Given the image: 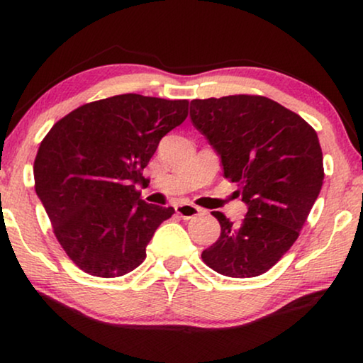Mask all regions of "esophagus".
I'll return each instance as SVG.
<instances>
[{"label":"esophagus","instance_id":"obj_1","mask_svg":"<svg viewBox=\"0 0 363 363\" xmlns=\"http://www.w3.org/2000/svg\"><path fill=\"white\" fill-rule=\"evenodd\" d=\"M175 210L178 215H180L183 220H191L198 215H201V208H198L195 205H190V203H183V205H177Z\"/></svg>","mask_w":363,"mask_h":363}]
</instances>
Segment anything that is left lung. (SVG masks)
I'll return each instance as SVG.
<instances>
[{"instance_id": "8db88e82", "label": "left lung", "mask_w": 363, "mask_h": 363, "mask_svg": "<svg viewBox=\"0 0 363 363\" xmlns=\"http://www.w3.org/2000/svg\"><path fill=\"white\" fill-rule=\"evenodd\" d=\"M190 118L247 206L241 223L213 211L221 235L201 252L203 261L228 277L259 276L291 250L319 196L324 165L317 133L261 96L195 99Z\"/></svg>"}]
</instances>
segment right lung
<instances>
[{"mask_svg":"<svg viewBox=\"0 0 363 363\" xmlns=\"http://www.w3.org/2000/svg\"><path fill=\"white\" fill-rule=\"evenodd\" d=\"M188 116V101L122 94L67 113L39 145L36 193L54 235L79 269L118 277L140 266L153 233L175 210L135 190L162 137Z\"/></svg>","mask_w":363,"mask_h":363,"instance_id":"1","label":"right lung"}]
</instances>
